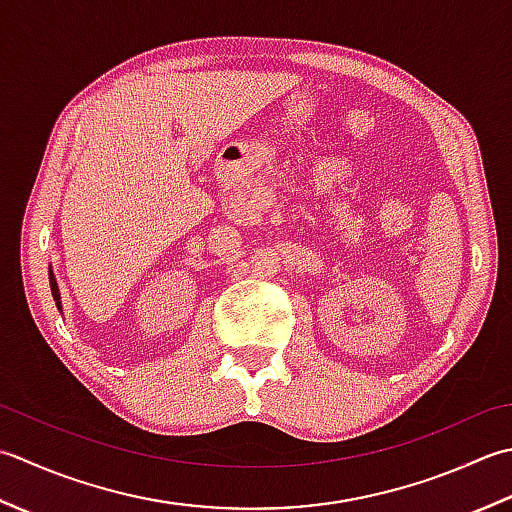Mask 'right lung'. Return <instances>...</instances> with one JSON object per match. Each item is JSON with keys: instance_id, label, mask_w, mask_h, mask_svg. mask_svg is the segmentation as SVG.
Wrapping results in <instances>:
<instances>
[{"instance_id": "obj_1", "label": "right lung", "mask_w": 512, "mask_h": 512, "mask_svg": "<svg viewBox=\"0 0 512 512\" xmlns=\"http://www.w3.org/2000/svg\"><path fill=\"white\" fill-rule=\"evenodd\" d=\"M48 278H50V291H52V298H55V305H57L59 311H64V309H61V294H59L57 278H55V274H52V265H50V271H48Z\"/></svg>"}]
</instances>
